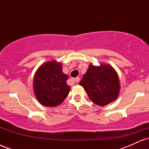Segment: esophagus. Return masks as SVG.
<instances>
[{"mask_svg": "<svg viewBox=\"0 0 149 149\" xmlns=\"http://www.w3.org/2000/svg\"><path fill=\"white\" fill-rule=\"evenodd\" d=\"M72 80H73V81L74 82V83H78V82H79V80H80V78H78V77H77V78H73Z\"/></svg>", "mask_w": 149, "mask_h": 149, "instance_id": "esophagus-1", "label": "esophagus"}]
</instances>
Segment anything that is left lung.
<instances>
[{
  "label": "left lung",
  "mask_w": 149,
  "mask_h": 149,
  "mask_svg": "<svg viewBox=\"0 0 149 149\" xmlns=\"http://www.w3.org/2000/svg\"><path fill=\"white\" fill-rule=\"evenodd\" d=\"M79 84L83 87L92 102L99 106L107 105L118 96V76L109 65H90Z\"/></svg>",
  "instance_id": "8db88e82"
}]
</instances>
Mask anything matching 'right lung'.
<instances>
[{
	"mask_svg": "<svg viewBox=\"0 0 149 149\" xmlns=\"http://www.w3.org/2000/svg\"><path fill=\"white\" fill-rule=\"evenodd\" d=\"M67 79L59 63L52 61L41 65L33 79L34 93L38 102L48 107L62 103L70 91Z\"/></svg>",
	"mask_w": 149,
	"mask_h": 149,
	"instance_id": "obj_1",
	"label": "right lung"
}]
</instances>
